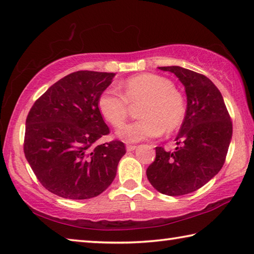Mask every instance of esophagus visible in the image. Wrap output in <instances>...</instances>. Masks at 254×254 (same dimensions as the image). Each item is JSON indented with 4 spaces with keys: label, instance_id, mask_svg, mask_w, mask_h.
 <instances>
[{
    "label": "esophagus",
    "instance_id": "obj_1",
    "mask_svg": "<svg viewBox=\"0 0 254 254\" xmlns=\"http://www.w3.org/2000/svg\"><path fill=\"white\" fill-rule=\"evenodd\" d=\"M136 149V145H132V144H127V151H133V150Z\"/></svg>",
    "mask_w": 254,
    "mask_h": 254
}]
</instances>
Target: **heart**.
<instances>
[{
	"instance_id": "b5f03b06",
	"label": "heart",
	"mask_w": 254,
	"mask_h": 254,
	"mask_svg": "<svg viewBox=\"0 0 254 254\" xmlns=\"http://www.w3.org/2000/svg\"><path fill=\"white\" fill-rule=\"evenodd\" d=\"M122 92L107 88L97 101L98 111L111 126L121 127L130 111V104L143 102L139 121L127 124L118 131L119 137L127 142H140L173 132L186 118V100L173 81L157 74H140L124 80Z\"/></svg>"
}]
</instances>
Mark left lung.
Instances as JSON below:
<instances>
[{"mask_svg":"<svg viewBox=\"0 0 254 254\" xmlns=\"http://www.w3.org/2000/svg\"><path fill=\"white\" fill-rule=\"evenodd\" d=\"M178 77L187 95L186 118L175 151L156 148L150 184L161 194L182 196L207 184L222 169L232 139V121L218 88L207 77L179 66L159 67Z\"/></svg>","mask_w":254,"mask_h":254,"instance_id":"obj_1","label":"left lung"}]
</instances>
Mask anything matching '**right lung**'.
I'll return each mask as SVG.
<instances>
[{
    "mask_svg": "<svg viewBox=\"0 0 254 254\" xmlns=\"http://www.w3.org/2000/svg\"><path fill=\"white\" fill-rule=\"evenodd\" d=\"M114 72L79 70L55 83L34 102L25 121V158L42 186L68 199L102 194L117 175L126 145L95 144L110 133L97 101Z\"/></svg>",
    "mask_w": 254,
    "mask_h": 254,
    "instance_id": "add662e5",
    "label": "right lung"
}]
</instances>
